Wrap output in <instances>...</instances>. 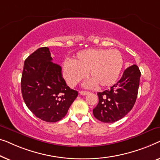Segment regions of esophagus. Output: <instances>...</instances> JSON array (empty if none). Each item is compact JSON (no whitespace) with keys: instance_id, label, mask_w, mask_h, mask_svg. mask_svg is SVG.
<instances>
[{"instance_id":"esophagus-1","label":"esophagus","mask_w":160,"mask_h":160,"mask_svg":"<svg viewBox=\"0 0 160 160\" xmlns=\"http://www.w3.org/2000/svg\"><path fill=\"white\" fill-rule=\"evenodd\" d=\"M89 92L88 91H81L80 92V95H82V96H85L87 95V94H88Z\"/></svg>"}]
</instances>
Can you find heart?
Masks as SVG:
<instances>
[{
  "label": "heart",
  "instance_id": "obj_1",
  "mask_svg": "<svg viewBox=\"0 0 160 160\" xmlns=\"http://www.w3.org/2000/svg\"><path fill=\"white\" fill-rule=\"evenodd\" d=\"M123 66V58L118 50L85 49L78 52L72 61L62 65L63 75L70 86H75L88 74V87L111 86L116 82Z\"/></svg>",
  "mask_w": 160,
  "mask_h": 160
}]
</instances>
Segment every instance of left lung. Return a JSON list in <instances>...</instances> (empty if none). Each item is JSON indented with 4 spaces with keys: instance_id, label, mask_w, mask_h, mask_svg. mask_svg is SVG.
<instances>
[{
    "instance_id": "8db88e82",
    "label": "left lung",
    "mask_w": 160,
    "mask_h": 160,
    "mask_svg": "<svg viewBox=\"0 0 160 160\" xmlns=\"http://www.w3.org/2000/svg\"><path fill=\"white\" fill-rule=\"evenodd\" d=\"M140 77L138 67L132 64L110 89L98 92V103L93 109L94 117L106 123L114 122L124 118L136 103Z\"/></svg>"
}]
</instances>
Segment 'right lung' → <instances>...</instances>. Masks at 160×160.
<instances>
[{"instance_id":"add662e5","label":"right lung","mask_w":160,"mask_h":160,"mask_svg":"<svg viewBox=\"0 0 160 160\" xmlns=\"http://www.w3.org/2000/svg\"><path fill=\"white\" fill-rule=\"evenodd\" d=\"M24 103L40 120L55 122L64 118L78 92L67 86L62 67L52 62L49 48L42 47L27 58L21 80Z\"/></svg>"}]
</instances>
